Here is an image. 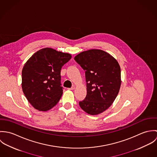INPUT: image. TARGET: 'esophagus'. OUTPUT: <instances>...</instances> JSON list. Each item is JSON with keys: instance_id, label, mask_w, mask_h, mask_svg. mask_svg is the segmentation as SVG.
I'll list each match as a JSON object with an SVG mask.
<instances>
[{"instance_id": "obj_1", "label": "esophagus", "mask_w": 157, "mask_h": 157, "mask_svg": "<svg viewBox=\"0 0 157 157\" xmlns=\"http://www.w3.org/2000/svg\"><path fill=\"white\" fill-rule=\"evenodd\" d=\"M75 89V86H72V87H71V88H68L67 90H74Z\"/></svg>"}]
</instances>
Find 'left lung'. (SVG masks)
Listing matches in <instances>:
<instances>
[{"label":"left lung","instance_id":"8db88e82","mask_svg":"<svg viewBox=\"0 0 157 157\" xmlns=\"http://www.w3.org/2000/svg\"><path fill=\"white\" fill-rule=\"evenodd\" d=\"M74 60L85 71L86 98L80 108L90 115H98L109 108L116 98L121 85V70L117 60L100 49L80 52Z\"/></svg>","mask_w":157,"mask_h":157}]
</instances>
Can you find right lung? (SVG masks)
<instances>
[{
    "instance_id": "right-lung-1",
    "label": "right lung",
    "mask_w": 157,
    "mask_h": 157,
    "mask_svg": "<svg viewBox=\"0 0 157 157\" xmlns=\"http://www.w3.org/2000/svg\"><path fill=\"white\" fill-rule=\"evenodd\" d=\"M71 59L70 54L45 48L26 62L22 72V88L35 109L47 111L59 102L63 94L61 69Z\"/></svg>"
}]
</instances>
